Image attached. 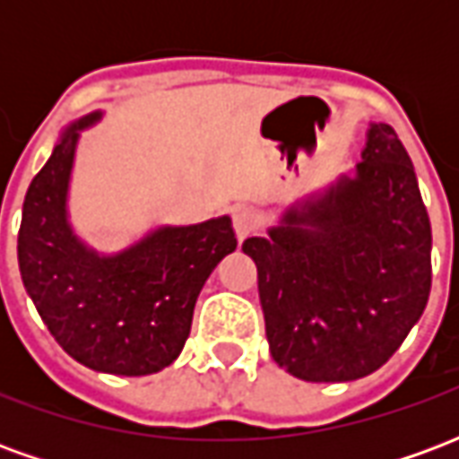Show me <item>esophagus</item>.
<instances>
[{
	"label": "esophagus",
	"instance_id": "esophagus-1",
	"mask_svg": "<svg viewBox=\"0 0 459 459\" xmlns=\"http://www.w3.org/2000/svg\"><path fill=\"white\" fill-rule=\"evenodd\" d=\"M233 229H236V236L240 240L248 238V236H253L260 229V213L253 206L240 204V206L233 209Z\"/></svg>",
	"mask_w": 459,
	"mask_h": 459
}]
</instances>
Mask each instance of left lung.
I'll return each mask as SVG.
<instances>
[{
    "label": "left lung",
    "mask_w": 459,
    "mask_h": 459,
    "mask_svg": "<svg viewBox=\"0 0 459 459\" xmlns=\"http://www.w3.org/2000/svg\"><path fill=\"white\" fill-rule=\"evenodd\" d=\"M354 179L288 211L243 253L258 268L270 354L305 381H354L394 356L433 282L430 219L391 125H371Z\"/></svg>",
    "instance_id": "obj_1"
}]
</instances>
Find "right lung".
I'll return each instance as SVG.
<instances>
[{
    "instance_id": "obj_1",
    "label": "right lung",
    "mask_w": 459,
    "mask_h": 459,
    "mask_svg": "<svg viewBox=\"0 0 459 459\" xmlns=\"http://www.w3.org/2000/svg\"><path fill=\"white\" fill-rule=\"evenodd\" d=\"M98 117L74 122L29 184L19 270L65 354L105 374H157L181 354L204 282L238 240L229 216H221L154 230L113 258L85 248L65 221V191L78 130Z\"/></svg>"
}]
</instances>
